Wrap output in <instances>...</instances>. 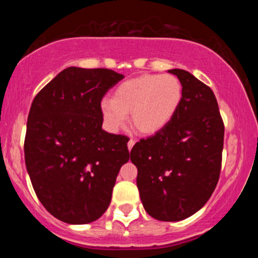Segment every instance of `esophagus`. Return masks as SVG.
<instances>
[{
	"label": "esophagus",
	"mask_w": 258,
	"mask_h": 258,
	"mask_svg": "<svg viewBox=\"0 0 258 258\" xmlns=\"http://www.w3.org/2000/svg\"><path fill=\"white\" fill-rule=\"evenodd\" d=\"M135 143H136V141H135V139H130V141H128V143H127V147H128V150H131L132 149V148H133V146H135Z\"/></svg>",
	"instance_id": "esophagus-1"
}]
</instances>
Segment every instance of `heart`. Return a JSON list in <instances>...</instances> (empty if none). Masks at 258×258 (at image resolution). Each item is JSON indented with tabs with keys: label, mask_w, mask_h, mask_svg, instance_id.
<instances>
[{
	"label": "heart",
	"mask_w": 258,
	"mask_h": 258,
	"mask_svg": "<svg viewBox=\"0 0 258 258\" xmlns=\"http://www.w3.org/2000/svg\"><path fill=\"white\" fill-rule=\"evenodd\" d=\"M182 100V84L174 75L146 74L127 80L114 92L112 98L100 103L103 119L111 131H117L131 112L139 132L152 135L172 120Z\"/></svg>",
	"instance_id": "obj_1"
}]
</instances>
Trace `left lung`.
Here are the masks:
<instances>
[{
  "mask_svg": "<svg viewBox=\"0 0 258 258\" xmlns=\"http://www.w3.org/2000/svg\"><path fill=\"white\" fill-rule=\"evenodd\" d=\"M182 84V100L162 130L131 150L142 204L152 217H190L214 193L222 166L224 123L209 86L182 69L168 70Z\"/></svg>",
  "mask_w": 258,
  "mask_h": 258,
  "instance_id": "obj_1",
  "label": "left lung"
}]
</instances>
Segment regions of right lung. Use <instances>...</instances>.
Here are the masks:
<instances>
[{
    "instance_id": "right-lung-1",
    "label": "right lung",
    "mask_w": 258,
    "mask_h": 258,
    "mask_svg": "<svg viewBox=\"0 0 258 258\" xmlns=\"http://www.w3.org/2000/svg\"><path fill=\"white\" fill-rule=\"evenodd\" d=\"M123 75L70 67L36 94L29 111L25 165L44 209L58 220L85 224L108 209L128 137L102 128L103 97Z\"/></svg>"
}]
</instances>
